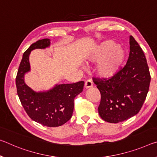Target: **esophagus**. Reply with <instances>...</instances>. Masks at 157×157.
<instances>
[{
    "label": "esophagus",
    "mask_w": 157,
    "mask_h": 157,
    "mask_svg": "<svg viewBox=\"0 0 157 157\" xmlns=\"http://www.w3.org/2000/svg\"><path fill=\"white\" fill-rule=\"evenodd\" d=\"M91 86H93V82H92V81L91 79H88V80H86L85 82V87L90 88Z\"/></svg>",
    "instance_id": "esophagus-1"
}]
</instances>
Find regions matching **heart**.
<instances>
[{
  "instance_id": "1",
  "label": "heart",
  "mask_w": 157,
  "mask_h": 157,
  "mask_svg": "<svg viewBox=\"0 0 157 157\" xmlns=\"http://www.w3.org/2000/svg\"><path fill=\"white\" fill-rule=\"evenodd\" d=\"M126 53L122 47L112 40L101 43L89 57L92 62L101 61L97 67L100 76L110 78L120 71L126 60Z\"/></svg>"
}]
</instances>
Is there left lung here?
Here are the masks:
<instances>
[{
  "label": "left lung",
  "mask_w": 157,
  "mask_h": 157,
  "mask_svg": "<svg viewBox=\"0 0 157 157\" xmlns=\"http://www.w3.org/2000/svg\"><path fill=\"white\" fill-rule=\"evenodd\" d=\"M127 63L110 78H94L101 98L98 108L104 121L119 123L138 114L147 95L151 76L145 54L130 36Z\"/></svg>",
  "instance_id": "8db88e82"
}]
</instances>
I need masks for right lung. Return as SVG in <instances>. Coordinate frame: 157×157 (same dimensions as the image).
Instances as JSON below:
<instances>
[{
  "mask_svg": "<svg viewBox=\"0 0 157 157\" xmlns=\"http://www.w3.org/2000/svg\"><path fill=\"white\" fill-rule=\"evenodd\" d=\"M49 39L39 40L24 52L16 77L17 95L29 117L42 125L56 127L66 123L73 115L74 99L83 91V81L56 84L46 92H35L24 82V74L30 71L29 54L35 49H44Z\"/></svg>",
  "mask_w": 157,
  "mask_h": 157,
  "instance_id": "1",
  "label": "right lung"
}]
</instances>
